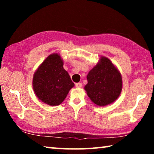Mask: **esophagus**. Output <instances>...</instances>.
<instances>
[{
  "label": "esophagus",
  "instance_id": "obj_1",
  "mask_svg": "<svg viewBox=\"0 0 154 154\" xmlns=\"http://www.w3.org/2000/svg\"><path fill=\"white\" fill-rule=\"evenodd\" d=\"M75 87L77 88H80L82 87V84L81 83H75Z\"/></svg>",
  "mask_w": 154,
  "mask_h": 154
}]
</instances>
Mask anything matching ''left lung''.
Masks as SVG:
<instances>
[{
  "instance_id": "8db88e82",
  "label": "left lung",
  "mask_w": 154,
  "mask_h": 154,
  "mask_svg": "<svg viewBox=\"0 0 154 154\" xmlns=\"http://www.w3.org/2000/svg\"><path fill=\"white\" fill-rule=\"evenodd\" d=\"M87 80L84 90L90 100L98 106L113 103L123 87L120 72L110 60L103 56L88 72Z\"/></svg>"
}]
</instances>
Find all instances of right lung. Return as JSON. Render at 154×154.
Masks as SVG:
<instances>
[{"label":"right lung","mask_w":154,"mask_h":154,"mask_svg":"<svg viewBox=\"0 0 154 154\" xmlns=\"http://www.w3.org/2000/svg\"><path fill=\"white\" fill-rule=\"evenodd\" d=\"M64 62L58 53L49 55L33 75L32 88L38 100L50 106L63 102L70 90L74 87Z\"/></svg>","instance_id":"right-lung-1"}]
</instances>
